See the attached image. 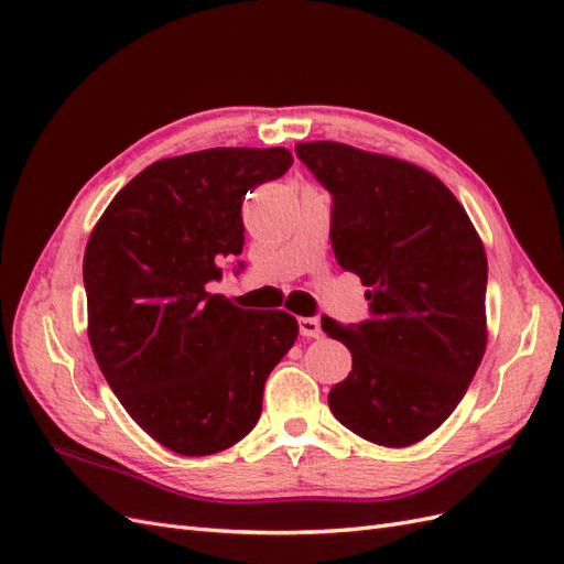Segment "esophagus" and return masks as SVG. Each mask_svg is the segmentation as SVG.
<instances>
[{"label":"esophagus","instance_id":"esophagus-1","mask_svg":"<svg viewBox=\"0 0 564 564\" xmlns=\"http://www.w3.org/2000/svg\"><path fill=\"white\" fill-rule=\"evenodd\" d=\"M299 329H301V336H305V338L322 336V327H319L317 317H299Z\"/></svg>","mask_w":564,"mask_h":564}]
</instances>
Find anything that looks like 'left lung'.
<instances>
[{"label":"left lung","instance_id":"obj_1","mask_svg":"<svg viewBox=\"0 0 564 564\" xmlns=\"http://www.w3.org/2000/svg\"><path fill=\"white\" fill-rule=\"evenodd\" d=\"M332 195V249L367 286L360 324L322 317L352 355L332 414L373 445L409 447L449 419L487 346V256L466 209L421 166L344 143H296Z\"/></svg>","mask_w":564,"mask_h":564}]
</instances>
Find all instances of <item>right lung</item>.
<instances>
[{"label":"right lung","instance_id":"obj_1","mask_svg":"<svg viewBox=\"0 0 564 564\" xmlns=\"http://www.w3.org/2000/svg\"><path fill=\"white\" fill-rule=\"evenodd\" d=\"M292 162L286 148L160 160L115 195L89 237L96 362L129 416L176 454H216L249 435L268 373L299 336L284 311H245L209 292L218 263L242 253L245 195Z\"/></svg>","mask_w":564,"mask_h":564}]
</instances>
